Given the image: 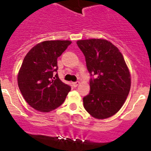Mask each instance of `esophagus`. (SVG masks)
Segmentation results:
<instances>
[{
    "mask_svg": "<svg viewBox=\"0 0 151 151\" xmlns=\"http://www.w3.org/2000/svg\"><path fill=\"white\" fill-rule=\"evenodd\" d=\"M73 86H74V87H77V86L79 85V84H80V82H79V81H76V82H74L73 83Z\"/></svg>",
    "mask_w": 151,
    "mask_h": 151,
    "instance_id": "1",
    "label": "esophagus"
}]
</instances>
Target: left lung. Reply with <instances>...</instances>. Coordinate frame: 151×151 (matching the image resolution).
<instances>
[{
  "instance_id": "obj_1",
  "label": "left lung",
  "mask_w": 151,
  "mask_h": 151,
  "mask_svg": "<svg viewBox=\"0 0 151 151\" xmlns=\"http://www.w3.org/2000/svg\"><path fill=\"white\" fill-rule=\"evenodd\" d=\"M77 44L91 77L84 108L95 118H109L122 108L130 89V74L123 55L104 39L79 40Z\"/></svg>"
}]
</instances>
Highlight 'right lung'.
Listing matches in <instances>:
<instances>
[{
    "label": "right lung",
    "mask_w": 151,
    "mask_h": 151,
    "mask_svg": "<svg viewBox=\"0 0 151 151\" xmlns=\"http://www.w3.org/2000/svg\"><path fill=\"white\" fill-rule=\"evenodd\" d=\"M70 41H45L25 56L18 75L19 89L25 101L38 111L47 112L62 105L71 86L62 82L57 72V58Z\"/></svg>",
    "instance_id": "obj_1"
}]
</instances>
